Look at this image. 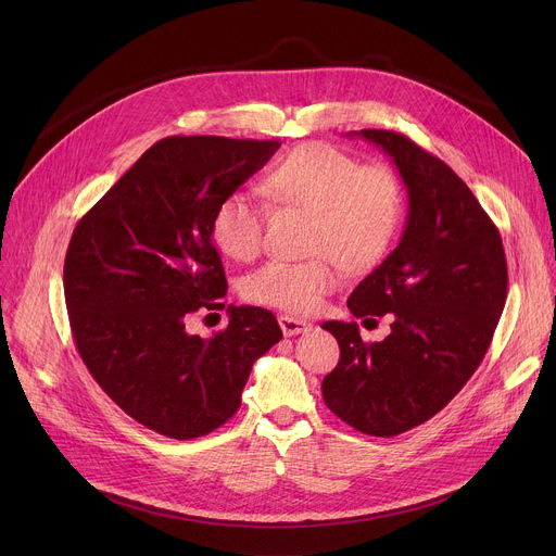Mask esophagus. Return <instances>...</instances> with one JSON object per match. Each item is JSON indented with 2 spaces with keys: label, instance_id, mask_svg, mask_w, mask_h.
<instances>
[{
  "label": "esophagus",
  "instance_id": "esophagus-1",
  "mask_svg": "<svg viewBox=\"0 0 556 556\" xmlns=\"http://www.w3.org/2000/svg\"><path fill=\"white\" fill-rule=\"evenodd\" d=\"M279 326H281V332L286 337H296V334H303L309 330V324L303 321V319H294V316H288V314H281L279 316Z\"/></svg>",
  "mask_w": 556,
  "mask_h": 556
}]
</instances>
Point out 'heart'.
<instances>
[{
	"mask_svg": "<svg viewBox=\"0 0 556 556\" xmlns=\"http://www.w3.org/2000/svg\"><path fill=\"white\" fill-rule=\"evenodd\" d=\"M266 193L314 215L309 262L273 260L244 281L247 299L290 312H314L339 288L341 268L376 264L391 247L403 217V189L384 167H363L350 153L312 142L290 151L268 174ZM266 206L237 189L219 200L211 219L217 249L232 260H253L264 247Z\"/></svg>",
	"mask_w": 556,
	"mask_h": 556,
	"instance_id": "b5f03b06",
	"label": "heart"
}]
</instances>
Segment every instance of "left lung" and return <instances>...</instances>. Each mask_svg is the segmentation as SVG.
Listing matches in <instances>:
<instances>
[{
	"label": "left lung",
	"instance_id": "obj_1",
	"mask_svg": "<svg viewBox=\"0 0 556 556\" xmlns=\"http://www.w3.org/2000/svg\"><path fill=\"white\" fill-rule=\"evenodd\" d=\"M399 169L409 200L399 247L350 294L361 316L391 312V334L363 343L358 326L328 321L341 348L324 401L350 427L405 433L444 409L480 367L508 290L497 226L462 178L403 134L361 129Z\"/></svg>",
	"mask_w": 556,
	"mask_h": 556
}]
</instances>
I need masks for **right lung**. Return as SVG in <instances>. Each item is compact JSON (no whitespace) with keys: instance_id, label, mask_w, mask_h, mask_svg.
<instances>
[{"instance_id":"1","label":"right lung","mask_w":556,"mask_h":556,"mask_svg":"<svg viewBox=\"0 0 556 556\" xmlns=\"http://www.w3.org/2000/svg\"><path fill=\"white\" fill-rule=\"evenodd\" d=\"M277 140L169 136L81 217L63 266L70 328L86 367L136 422L176 440L222 427L242 405L253 363L281 341L275 314L228 305L213 339L187 332L224 307L211 219L279 149Z\"/></svg>"}]
</instances>
